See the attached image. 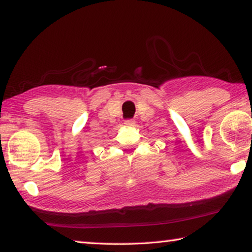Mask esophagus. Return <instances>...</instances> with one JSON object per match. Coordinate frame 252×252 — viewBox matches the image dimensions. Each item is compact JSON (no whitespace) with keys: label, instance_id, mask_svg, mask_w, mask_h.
<instances>
[{"label":"esophagus","instance_id":"34e87169","mask_svg":"<svg viewBox=\"0 0 252 252\" xmlns=\"http://www.w3.org/2000/svg\"><path fill=\"white\" fill-rule=\"evenodd\" d=\"M134 125V120H126L125 121V126H131Z\"/></svg>","mask_w":252,"mask_h":252}]
</instances>
